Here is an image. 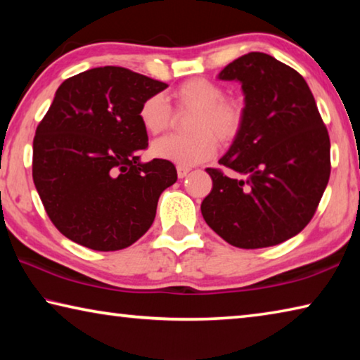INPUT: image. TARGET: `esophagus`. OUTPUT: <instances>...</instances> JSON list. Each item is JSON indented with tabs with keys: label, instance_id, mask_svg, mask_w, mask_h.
Returning a JSON list of instances; mask_svg holds the SVG:
<instances>
[{
	"label": "esophagus",
	"instance_id": "esophagus-1",
	"mask_svg": "<svg viewBox=\"0 0 360 360\" xmlns=\"http://www.w3.org/2000/svg\"><path fill=\"white\" fill-rule=\"evenodd\" d=\"M176 169H178V178L179 179L186 178V176L188 174V172H191V168H187V167H178Z\"/></svg>",
	"mask_w": 360,
	"mask_h": 360
}]
</instances>
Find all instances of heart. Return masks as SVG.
I'll return each mask as SVG.
<instances>
[{
  "mask_svg": "<svg viewBox=\"0 0 360 360\" xmlns=\"http://www.w3.org/2000/svg\"><path fill=\"white\" fill-rule=\"evenodd\" d=\"M224 87L211 79L193 77L173 90V101L179 112L195 111L188 122L192 135L163 136L152 143V154L179 167H192L216 155L219 141L233 143L240 136L246 119V106L236 96H224ZM143 129L150 135L167 131L176 115L167 98L154 94L138 111Z\"/></svg>",
  "mask_w": 360,
  "mask_h": 360,
  "instance_id": "heart-1",
  "label": "heart"
}]
</instances>
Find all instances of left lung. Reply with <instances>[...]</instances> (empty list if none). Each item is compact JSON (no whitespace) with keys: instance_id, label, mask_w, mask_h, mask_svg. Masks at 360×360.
Segmentation results:
<instances>
[{"instance_id":"obj_1","label":"left lung","mask_w":360,"mask_h":360,"mask_svg":"<svg viewBox=\"0 0 360 360\" xmlns=\"http://www.w3.org/2000/svg\"><path fill=\"white\" fill-rule=\"evenodd\" d=\"M240 81L246 119L202 203L206 224L231 246L259 249L292 238L311 221L330 176V139L302 75L262 52L219 75Z\"/></svg>"}]
</instances>
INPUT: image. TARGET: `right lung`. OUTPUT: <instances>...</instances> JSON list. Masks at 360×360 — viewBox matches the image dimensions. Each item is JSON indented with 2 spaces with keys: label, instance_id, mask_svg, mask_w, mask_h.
Returning <instances> with one entry per match:
<instances>
[{
  "label": "right lung",
  "instance_id": "obj_1",
  "mask_svg": "<svg viewBox=\"0 0 360 360\" xmlns=\"http://www.w3.org/2000/svg\"><path fill=\"white\" fill-rule=\"evenodd\" d=\"M167 87L122 66L79 72L58 87L33 139V182L66 238L119 251L149 230L178 173L162 158L139 162L148 131L138 111Z\"/></svg>",
  "mask_w": 360,
  "mask_h": 360
}]
</instances>
